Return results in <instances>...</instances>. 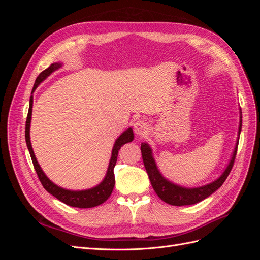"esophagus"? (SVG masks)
Returning a JSON list of instances; mask_svg holds the SVG:
<instances>
[{"instance_id":"esophagus-1","label":"esophagus","mask_w":260,"mask_h":260,"mask_svg":"<svg viewBox=\"0 0 260 260\" xmlns=\"http://www.w3.org/2000/svg\"><path fill=\"white\" fill-rule=\"evenodd\" d=\"M133 129H135V132L139 137H143L148 132V124L144 120H138L135 125H133Z\"/></svg>"}]
</instances>
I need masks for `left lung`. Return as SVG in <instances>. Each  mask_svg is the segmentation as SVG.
Listing matches in <instances>:
<instances>
[{
	"label": "left lung",
	"mask_w": 260,
	"mask_h": 260,
	"mask_svg": "<svg viewBox=\"0 0 260 260\" xmlns=\"http://www.w3.org/2000/svg\"><path fill=\"white\" fill-rule=\"evenodd\" d=\"M241 128H242V115H241V120H240L239 136L241 132ZM238 145H239V142L237 143V145H235L232 158L221 176H220L216 181H214V182H211L207 185H204L201 187H194V188H186V187L179 186L169 182L168 180L165 179L160 175L158 169H157L155 160L152 156V149L148 146L147 143L141 144V153H142L144 167L146 169L149 181H151V184L156 194L158 195V198L161 199L165 203L170 204V205L184 206V205H194V204L207 199L209 195H211L215 191H217L218 188L223 184V182L228 178V176H229L230 171L233 167L235 156H237V152H238Z\"/></svg>",
	"instance_id": "left-lung-1"
}]
</instances>
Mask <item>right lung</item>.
Here are the masks:
<instances>
[{"instance_id":"obj_1","label":"right lung","mask_w":260,"mask_h":260,"mask_svg":"<svg viewBox=\"0 0 260 260\" xmlns=\"http://www.w3.org/2000/svg\"><path fill=\"white\" fill-rule=\"evenodd\" d=\"M60 67V64H52L50 67L43 70L42 73H40L37 77L36 82L34 84V89L32 93L37 89V86L40 84L46 77L51 75L54 70H56L57 68ZM32 104H34V96H30V102H29V111L27 115V120H26V131H25V137H26V143L29 149V153L31 156V159H32L34 167L36 169V172L38 175L39 180L42 183L43 187L48 191L50 194L55 196L57 200L60 202L65 203L66 205L73 206V207H78V208H91V207H95L103 204L107 199L111 196L113 190H114V185H115V175H114V168L117 161V156H118V151H119L120 147L128 143L131 142L133 140V131L131 128L128 130H125L122 135L116 140L115 145L113 147V153H112V158L111 161H109V166L107 169V174L106 177L102 182L93 188H90V190H85V191H69L65 190V188H61L57 186L56 184H54L52 181L44 175V172L42 171L40 165L38 164L36 156L34 154V149L32 146H31L30 142V121H31V114H32Z\"/></svg>"}]
</instances>
